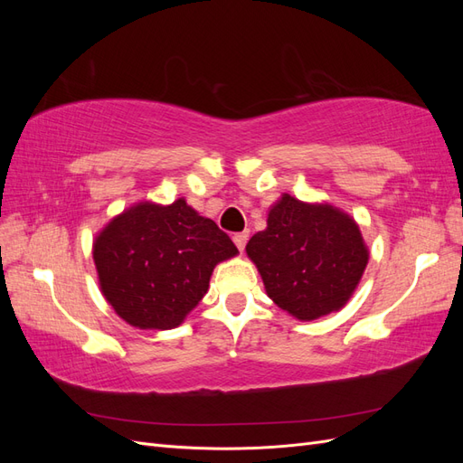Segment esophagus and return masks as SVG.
Returning <instances> with one entry per match:
<instances>
[{
    "mask_svg": "<svg viewBox=\"0 0 463 463\" xmlns=\"http://www.w3.org/2000/svg\"><path fill=\"white\" fill-rule=\"evenodd\" d=\"M247 240H249V232H241V233H235L233 235V243L237 245V249H240V250L245 249Z\"/></svg>",
    "mask_w": 463,
    "mask_h": 463,
    "instance_id": "obj_1",
    "label": "esophagus"
}]
</instances>
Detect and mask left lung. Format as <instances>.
<instances>
[{
	"instance_id": "left-lung-1",
	"label": "left lung",
	"mask_w": 463,
	"mask_h": 463,
	"mask_svg": "<svg viewBox=\"0 0 463 463\" xmlns=\"http://www.w3.org/2000/svg\"><path fill=\"white\" fill-rule=\"evenodd\" d=\"M249 259L257 264L269 298L299 320L340 311L369 262L355 220L328 203H303L282 194L266 230L250 237Z\"/></svg>"
}]
</instances>
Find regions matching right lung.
I'll use <instances>...</instances> for the list:
<instances>
[{
    "mask_svg": "<svg viewBox=\"0 0 463 463\" xmlns=\"http://www.w3.org/2000/svg\"><path fill=\"white\" fill-rule=\"evenodd\" d=\"M235 255L230 235L185 199L123 210L92 245L106 301L143 330L179 326L204 298L214 266Z\"/></svg>",
    "mask_w": 463,
    "mask_h": 463,
    "instance_id": "right-lung-1",
    "label": "right lung"
}]
</instances>
